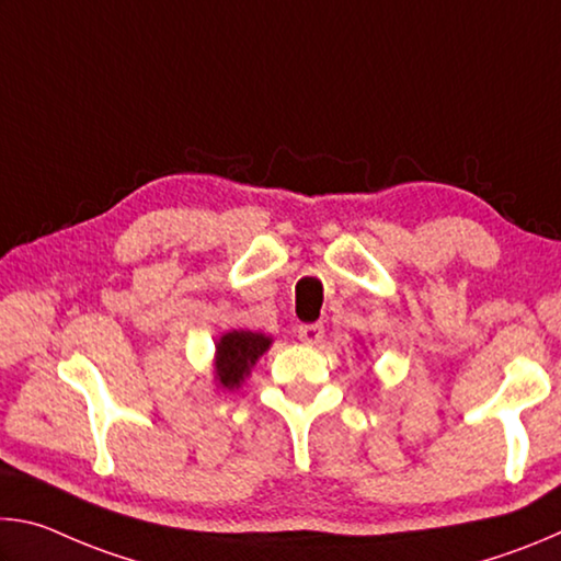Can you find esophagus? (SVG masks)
<instances>
[{"label":"esophagus","instance_id":"1","mask_svg":"<svg viewBox=\"0 0 561 561\" xmlns=\"http://www.w3.org/2000/svg\"><path fill=\"white\" fill-rule=\"evenodd\" d=\"M297 336H299L301 344L317 346L319 341L324 339V327H321V324H304V327L297 329Z\"/></svg>","mask_w":561,"mask_h":561}]
</instances>
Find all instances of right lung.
<instances>
[{"instance_id": "add662e5", "label": "right lung", "mask_w": 561, "mask_h": 561, "mask_svg": "<svg viewBox=\"0 0 561 561\" xmlns=\"http://www.w3.org/2000/svg\"><path fill=\"white\" fill-rule=\"evenodd\" d=\"M272 336L262 331L230 329L222 336L215 339V358H213V378L220 391H237L247 378L252 376V368L267 354L272 346Z\"/></svg>"}]
</instances>
